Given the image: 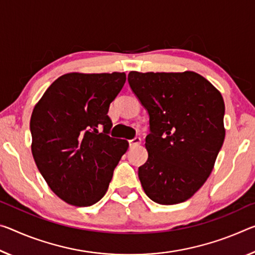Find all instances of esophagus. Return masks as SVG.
Segmentation results:
<instances>
[{
	"label": "esophagus",
	"mask_w": 255,
	"mask_h": 255,
	"mask_svg": "<svg viewBox=\"0 0 255 255\" xmlns=\"http://www.w3.org/2000/svg\"><path fill=\"white\" fill-rule=\"evenodd\" d=\"M140 142H142V139H140L139 137H135V138L129 140V146L135 147V146H137V145H139Z\"/></svg>",
	"instance_id": "34e87169"
}]
</instances>
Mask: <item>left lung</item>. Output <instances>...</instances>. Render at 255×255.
I'll use <instances>...</instances> for the list:
<instances>
[{
	"label": "left lung",
	"mask_w": 255,
	"mask_h": 255,
	"mask_svg": "<svg viewBox=\"0 0 255 255\" xmlns=\"http://www.w3.org/2000/svg\"><path fill=\"white\" fill-rule=\"evenodd\" d=\"M128 83L149 116L147 161L138 168L146 195L171 205L191 199L207 181L225 139V102L194 71H130Z\"/></svg>",
	"instance_id": "1"
}]
</instances>
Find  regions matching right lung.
<instances>
[{"mask_svg":"<svg viewBox=\"0 0 255 255\" xmlns=\"http://www.w3.org/2000/svg\"><path fill=\"white\" fill-rule=\"evenodd\" d=\"M126 82L125 72L59 77L36 104L30 118L31 153L56 196L90 207L107 193L113 170L128 148L109 136V107Z\"/></svg>","mask_w":255,"mask_h":255,"instance_id":"add662e5","label":"right lung"}]
</instances>
